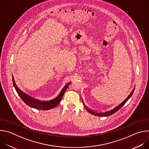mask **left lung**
Listing matches in <instances>:
<instances>
[{"label":"left lung","instance_id":"1","mask_svg":"<svg viewBox=\"0 0 149 149\" xmlns=\"http://www.w3.org/2000/svg\"><path fill=\"white\" fill-rule=\"evenodd\" d=\"M134 89L135 88L132 90V91L130 93V94L128 95V97H127L122 102H121L120 104H118V105H117L116 107H114V109L110 110H109V111H105V112H97V111H93V110H91L90 109H89L88 107H87L86 105H85V108H86V110H87V111L88 113H90V114H93V115H94V116H99V117H107V116H109L114 113H115L116 112H117L118 110H120L123 106L125 104V103L128 101V100L132 97V94H133V92L134 91Z\"/></svg>","mask_w":149,"mask_h":149}]
</instances>
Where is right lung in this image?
I'll list each match as a JSON object with an SVG mask.
<instances>
[{"instance_id": "add662e5", "label": "right lung", "mask_w": 149, "mask_h": 149, "mask_svg": "<svg viewBox=\"0 0 149 149\" xmlns=\"http://www.w3.org/2000/svg\"><path fill=\"white\" fill-rule=\"evenodd\" d=\"M12 81H13L14 87L17 94L20 97V98L22 100V101L26 104L29 105V107L36 109L37 110H50L53 108H55L56 106L58 105L59 103L61 102L63 94H64L66 90L67 89L69 85L70 84V82L64 86V87L62 89L59 95L55 98L49 101H41L39 100L33 98V97L27 95L26 94L21 91L20 89H19V88L16 86V84H15L13 77L12 78Z\"/></svg>"}]
</instances>
